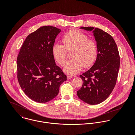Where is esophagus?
<instances>
[{
    "label": "esophagus",
    "mask_w": 135,
    "mask_h": 135,
    "mask_svg": "<svg viewBox=\"0 0 135 135\" xmlns=\"http://www.w3.org/2000/svg\"><path fill=\"white\" fill-rule=\"evenodd\" d=\"M72 78H73V76H72V75H68V76H67V79H68V80L71 79H72Z\"/></svg>",
    "instance_id": "34e87169"
}]
</instances>
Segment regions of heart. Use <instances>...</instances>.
Returning a JSON list of instances; mask_svg holds the SVG:
<instances>
[{
  "instance_id": "1",
  "label": "heart",
  "mask_w": 135,
  "mask_h": 135,
  "mask_svg": "<svg viewBox=\"0 0 135 135\" xmlns=\"http://www.w3.org/2000/svg\"><path fill=\"white\" fill-rule=\"evenodd\" d=\"M63 45L58 43L52 46V51L55 60L61 66L65 64L67 52L71 53L73 59L65 65L64 71L68 74H76L83 68H89L95 61L97 47L95 42L82 33L74 30L66 33L62 38Z\"/></svg>"
}]
</instances>
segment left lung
I'll return each instance as SVG.
<instances>
[{"mask_svg":"<svg viewBox=\"0 0 135 135\" xmlns=\"http://www.w3.org/2000/svg\"><path fill=\"white\" fill-rule=\"evenodd\" d=\"M80 28L93 32L97 55L92 67L80 76L83 83L77 95L84 102L96 105L107 99L116 85L120 66L119 52L114 39L108 33L94 27Z\"/></svg>","mask_w":135,"mask_h":135,"instance_id":"obj_1","label":"left lung"}]
</instances>
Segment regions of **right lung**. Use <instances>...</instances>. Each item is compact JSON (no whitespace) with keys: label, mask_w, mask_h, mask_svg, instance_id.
Returning <instances> with one entry per match:
<instances>
[{"label":"right lung","mask_w":135,"mask_h":135,"mask_svg":"<svg viewBox=\"0 0 135 135\" xmlns=\"http://www.w3.org/2000/svg\"><path fill=\"white\" fill-rule=\"evenodd\" d=\"M61 30L43 26L25 39L17 60L21 89L33 101L44 103L55 98L66 76L55 64L52 46Z\"/></svg>","instance_id":"obj_1"}]
</instances>
